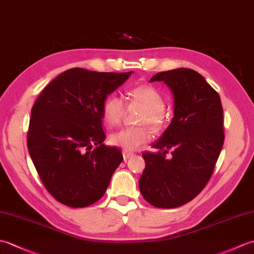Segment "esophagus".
Instances as JSON below:
<instances>
[{
    "mask_svg": "<svg viewBox=\"0 0 254 254\" xmlns=\"http://www.w3.org/2000/svg\"><path fill=\"white\" fill-rule=\"evenodd\" d=\"M122 154H123V157H124V159L130 158V157H132V156L134 155L132 152H130V150H126V149H123V150H122Z\"/></svg>",
    "mask_w": 254,
    "mask_h": 254,
    "instance_id": "obj_1",
    "label": "esophagus"
}]
</instances>
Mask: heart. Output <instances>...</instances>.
<instances>
[{
	"label": "heart",
	"mask_w": 254,
	"mask_h": 254,
	"mask_svg": "<svg viewBox=\"0 0 254 254\" xmlns=\"http://www.w3.org/2000/svg\"><path fill=\"white\" fill-rule=\"evenodd\" d=\"M132 101H136L144 107L139 123H148L154 131L163 127L166 115L163 110L164 101L159 93L152 86L138 85L128 91ZM126 110V102L120 96L112 94L108 96L102 104V117L107 124L115 127L120 123ZM152 133L146 126L126 127L113 132L110 135V143L126 150H134L142 144L150 141Z\"/></svg>",
	"instance_id": "b5f03b06"
}]
</instances>
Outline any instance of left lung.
<instances>
[{
  "label": "left lung",
  "mask_w": 254,
  "mask_h": 254,
  "mask_svg": "<svg viewBox=\"0 0 254 254\" xmlns=\"http://www.w3.org/2000/svg\"><path fill=\"white\" fill-rule=\"evenodd\" d=\"M164 82L174 94V118L153 147L143 153L145 169L138 186L155 207L175 208L192 201L208 180L224 144L220 97L201 74L191 68L160 72L150 78ZM172 150V157L165 154Z\"/></svg>",
  "instance_id": "left-lung-1"
}]
</instances>
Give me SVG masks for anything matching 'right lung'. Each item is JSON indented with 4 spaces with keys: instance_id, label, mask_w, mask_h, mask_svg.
<instances>
[{
    "instance_id": "obj_1",
    "label": "right lung",
    "mask_w": 254,
    "mask_h": 254,
    "mask_svg": "<svg viewBox=\"0 0 254 254\" xmlns=\"http://www.w3.org/2000/svg\"><path fill=\"white\" fill-rule=\"evenodd\" d=\"M131 74L67 69L32 106L30 157L48 192L66 206L98 201L123 160L120 149L104 144L102 104Z\"/></svg>"
}]
</instances>
